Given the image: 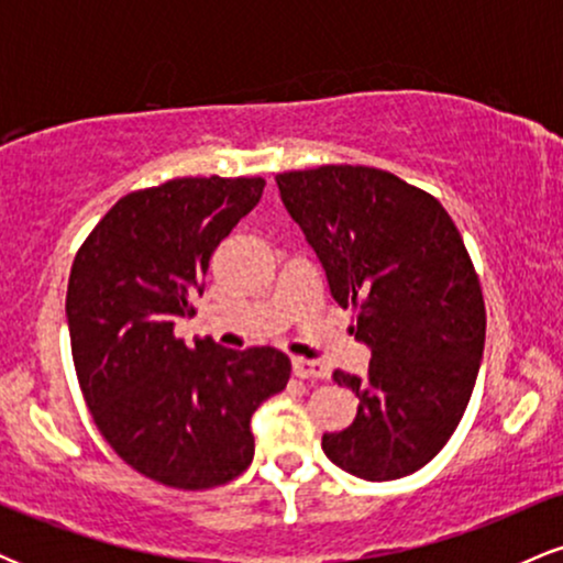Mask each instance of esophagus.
Here are the masks:
<instances>
[{
	"label": "esophagus",
	"mask_w": 563,
	"mask_h": 563,
	"mask_svg": "<svg viewBox=\"0 0 563 563\" xmlns=\"http://www.w3.org/2000/svg\"><path fill=\"white\" fill-rule=\"evenodd\" d=\"M290 371H294L296 378L301 380H318V378H328L325 365L314 363V360H303V357H294L290 360Z\"/></svg>",
	"instance_id": "1"
}]
</instances>
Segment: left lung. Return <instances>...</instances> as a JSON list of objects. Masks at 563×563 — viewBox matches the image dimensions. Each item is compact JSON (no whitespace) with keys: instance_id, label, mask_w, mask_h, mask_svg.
<instances>
[{"instance_id":"left-lung-1","label":"left lung","mask_w":563,"mask_h":563,"mask_svg":"<svg viewBox=\"0 0 563 563\" xmlns=\"http://www.w3.org/2000/svg\"><path fill=\"white\" fill-rule=\"evenodd\" d=\"M275 183L331 296L357 307L352 333L373 357L365 376L333 373L360 405L352 426L322 434V452L367 482L412 474L448 444L479 376L487 318L461 232L389 172L320 166Z\"/></svg>"}]
</instances>
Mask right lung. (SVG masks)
<instances>
[{
    "label": "right lung",
    "instance_id": "add662e5",
    "mask_svg": "<svg viewBox=\"0 0 563 563\" xmlns=\"http://www.w3.org/2000/svg\"><path fill=\"white\" fill-rule=\"evenodd\" d=\"M262 190L260 177H185L129 192L70 267L66 320L89 412L121 461L166 487L241 476L254 461L251 416L288 384L290 360L273 346L190 349L174 335Z\"/></svg>",
    "mask_w": 563,
    "mask_h": 563
}]
</instances>
